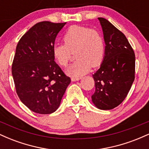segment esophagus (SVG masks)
I'll return each mask as SVG.
<instances>
[{"label":"esophagus","mask_w":149,"mask_h":149,"mask_svg":"<svg viewBox=\"0 0 149 149\" xmlns=\"http://www.w3.org/2000/svg\"><path fill=\"white\" fill-rule=\"evenodd\" d=\"M80 79H81L80 77H72V78H71V80H72L73 82L78 81V80H79Z\"/></svg>","instance_id":"1"}]
</instances>
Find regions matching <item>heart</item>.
I'll return each instance as SVG.
<instances>
[{"label":"heart","mask_w":149,"mask_h":149,"mask_svg":"<svg viewBox=\"0 0 149 149\" xmlns=\"http://www.w3.org/2000/svg\"><path fill=\"white\" fill-rule=\"evenodd\" d=\"M64 44H54L52 53L55 60L61 66H66L75 52L78 58L66 69L73 77H80L91 69L102 64L105 56V43L97 31L90 27L72 26L64 36Z\"/></svg>","instance_id":"b5f03b06"}]
</instances>
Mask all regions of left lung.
<instances>
[{"label": "left lung", "instance_id": "8db88e82", "mask_svg": "<svg viewBox=\"0 0 149 149\" xmlns=\"http://www.w3.org/2000/svg\"><path fill=\"white\" fill-rule=\"evenodd\" d=\"M105 42V56L92 75L95 92L92 103L110 110L123 102L134 80L135 55L127 38L106 19L99 17Z\"/></svg>", "mask_w": 149, "mask_h": 149}]
</instances>
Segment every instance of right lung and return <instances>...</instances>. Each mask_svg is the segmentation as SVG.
Here are the masks:
<instances>
[{
	"mask_svg": "<svg viewBox=\"0 0 149 149\" xmlns=\"http://www.w3.org/2000/svg\"><path fill=\"white\" fill-rule=\"evenodd\" d=\"M66 23L41 22L21 38L16 47L12 74L19 98L39 114H50L59 107L71 83L54 61L52 47Z\"/></svg>",
	"mask_w": 149,
	"mask_h": 149,
	"instance_id": "1",
	"label": "right lung"
}]
</instances>
